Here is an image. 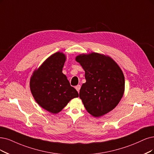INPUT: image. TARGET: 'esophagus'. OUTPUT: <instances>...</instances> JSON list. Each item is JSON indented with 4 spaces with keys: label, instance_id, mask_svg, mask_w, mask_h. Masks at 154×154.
Masks as SVG:
<instances>
[{
    "label": "esophagus",
    "instance_id": "obj_1",
    "mask_svg": "<svg viewBox=\"0 0 154 154\" xmlns=\"http://www.w3.org/2000/svg\"><path fill=\"white\" fill-rule=\"evenodd\" d=\"M81 85H77V86H75V89H76V90L78 92H79V91H80V89H81Z\"/></svg>",
    "mask_w": 154,
    "mask_h": 154
}]
</instances>
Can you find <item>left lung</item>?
Here are the masks:
<instances>
[{"label":"left lung","mask_w":154,"mask_h":154,"mask_svg":"<svg viewBox=\"0 0 154 154\" xmlns=\"http://www.w3.org/2000/svg\"><path fill=\"white\" fill-rule=\"evenodd\" d=\"M85 71L86 82L79 97L91 115L100 117L114 109L122 98L125 80L121 68L111 57L98 53L75 57Z\"/></svg>","instance_id":"8db88e82"}]
</instances>
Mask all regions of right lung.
Returning a JSON list of instances; mask_svg holds the SVG:
<instances>
[{
    "label": "right lung",
    "mask_w": 154,
    "mask_h": 154,
    "mask_svg": "<svg viewBox=\"0 0 154 154\" xmlns=\"http://www.w3.org/2000/svg\"><path fill=\"white\" fill-rule=\"evenodd\" d=\"M66 58L62 52L51 55L30 77V88L33 98L42 109L53 114L61 112L72 99L79 96L62 72Z\"/></svg>",
    "instance_id": "obj_1"
}]
</instances>
